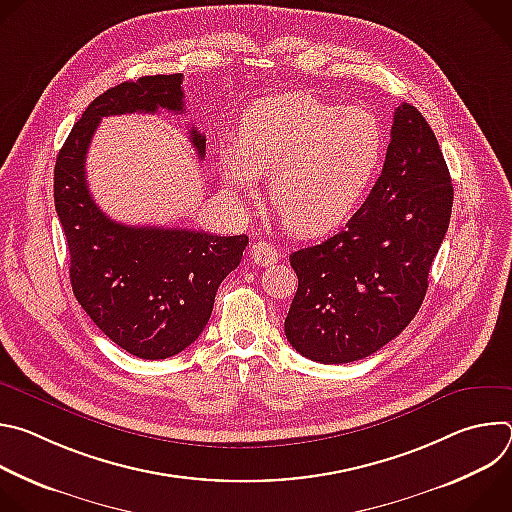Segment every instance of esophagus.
Returning <instances> with one entry per match:
<instances>
[{
	"label": "esophagus",
	"instance_id": "obj_1",
	"mask_svg": "<svg viewBox=\"0 0 512 512\" xmlns=\"http://www.w3.org/2000/svg\"><path fill=\"white\" fill-rule=\"evenodd\" d=\"M251 257L257 265L267 267V265H273L279 259V253H277L275 245H271L267 241H255L251 245Z\"/></svg>",
	"mask_w": 512,
	"mask_h": 512
}]
</instances>
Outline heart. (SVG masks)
Segmentation results:
<instances>
[{
    "label": "heart",
    "mask_w": 512,
    "mask_h": 512,
    "mask_svg": "<svg viewBox=\"0 0 512 512\" xmlns=\"http://www.w3.org/2000/svg\"><path fill=\"white\" fill-rule=\"evenodd\" d=\"M387 152L385 125L367 107H340L312 93L255 101L241 117L239 148L218 156L223 184L253 196L271 176L269 198L304 237L342 227L371 192Z\"/></svg>",
    "instance_id": "heart-1"
}]
</instances>
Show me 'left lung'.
I'll use <instances>...</instances> for the list:
<instances>
[{
  "label": "left lung",
  "mask_w": 512,
  "mask_h": 512,
  "mask_svg": "<svg viewBox=\"0 0 512 512\" xmlns=\"http://www.w3.org/2000/svg\"><path fill=\"white\" fill-rule=\"evenodd\" d=\"M454 186L429 123L395 109L385 166L344 231L289 255L298 291L285 336L322 364L371 356L415 318L452 216Z\"/></svg>",
  "instance_id": "left-lung-1"
}]
</instances>
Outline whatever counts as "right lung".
Wrapping results in <instances>:
<instances>
[{
	"instance_id": "obj_1",
	"label": "right lung",
	"mask_w": 512,
	"mask_h": 512,
	"mask_svg": "<svg viewBox=\"0 0 512 512\" xmlns=\"http://www.w3.org/2000/svg\"><path fill=\"white\" fill-rule=\"evenodd\" d=\"M184 113L182 75L125 81L99 95L68 133L54 166V206L70 255L75 298L117 346L145 360L188 348L208 324L218 285L241 263L247 235L129 227L93 200L85 160L99 121L109 115ZM204 158L206 137L190 129Z\"/></svg>"
}]
</instances>
